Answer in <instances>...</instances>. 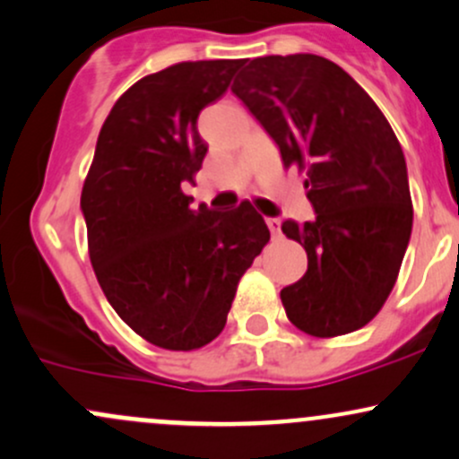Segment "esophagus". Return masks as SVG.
<instances>
[{"mask_svg": "<svg viewBox=\"0 0 459 459\" xmlns=\"http://www.w3.org/2000/svg\"><path fill=\"white\" fill-rule=\"evenodd\" d=\"M266 225L273 236H279V231H281V223H279V219H266Z\"/></svg>", "mask_w": 459, "mask_h": 459, "instance_id": "esophagus-1", "label": "esophagus"}]
</instances>
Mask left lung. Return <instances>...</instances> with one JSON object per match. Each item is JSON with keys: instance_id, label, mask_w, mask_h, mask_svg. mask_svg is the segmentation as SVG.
<instances>
[{"instance_id": "1", "label": "left lung", "mask_w": 459, "mask_h": 459, "mask_svg": "<svg viewBox=\"0 0 459 459\" xmlns=\"http://www.w3.org/2000/svg\"><path fill=\"white\" fill-rule=\"evenodd\" d=\"M231 91L279 145L285 167L305 171L316 210L283 221L305 247L307 273L281 290L290 322L307 335L363 328L397 281L412 231L402 145L369 94L331 59L296 53L245 59Z\"/></svg>"}]
</instances>
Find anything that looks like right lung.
I'll return each instance as SVG.
<instances>
[{"label": "right lung", "mask_w": 459, "mask_h": 459, "mask_svg": "<svg viewBox=\"0 0 459 459\" xmlns=\"http://www.w3.org/2000/svg\"><path fill=\"white\" fill-rule=\"evenodd\" d=\"M242 59L180 62L148 74L102 124L81 191L88 249L102 292L145 342L197 350L223 331L240 277L271 231L251 202L191 208L208 145L204 107L228 90Z\"/></svg>", "instance_id": "add662e5"}]
</instances>
